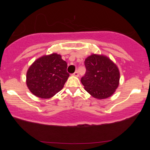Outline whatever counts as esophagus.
I'll list each match as a JSON object with an SVG mask.
<instances>
[{
  "instance_id": "esophagus-1",
  "label": "esophagus",
  "mask_w": 150,
  "mask_h": 150,
  "mask_svg": "<svg viewBox=\"0 0 150 150\" xmlns=\"http://www.w3.org/2000/svg\"><path fill=\"white\" fill-rule=\"evenodd\" d=\"M73 76H75V77H79V73L78 71H75L74 73H73Z\"/></svg>"
}]
</instances>
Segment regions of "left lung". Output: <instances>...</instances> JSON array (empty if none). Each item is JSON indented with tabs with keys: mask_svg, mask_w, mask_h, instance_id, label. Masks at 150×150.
<instances>
[{
	"mask_svg": "<svg viewBox=\"0 0 150 150\" xmlns=\"http://www.w3.org/2000/svg\"><path fill=\"white\" fill-rule=\"evenodd\" d=\"M86 72L81 79L85 90L97 99L111 97L119 85L120 71L116 64L104 55L91 54L85 59Z\"/></svg>",
	"mask_w": 150,
	"mask_h": 150,
	"instance_id": "obj_1",
	"label": "left lung"
}]
</instances>
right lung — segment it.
Returning a JSON list of instances; mask_svg holds the SVG:
<instances>
[{"label": "right lung", "mask_w": 150, "mask_h": 150, "mask_svg": "<svg viewBox=\"0 0 150 150\" xmlns=\"http://www.w3.org/2000/svg\"><path fill=\"white\" fill-rule=\"evenodd\" d=\"M67 63L59 54L43 55L33 62L26 73L30 91L41 98L53 97L63 88L69 77Z\"/></svg>", "instance_id": "obj_1"}]
</instances>
